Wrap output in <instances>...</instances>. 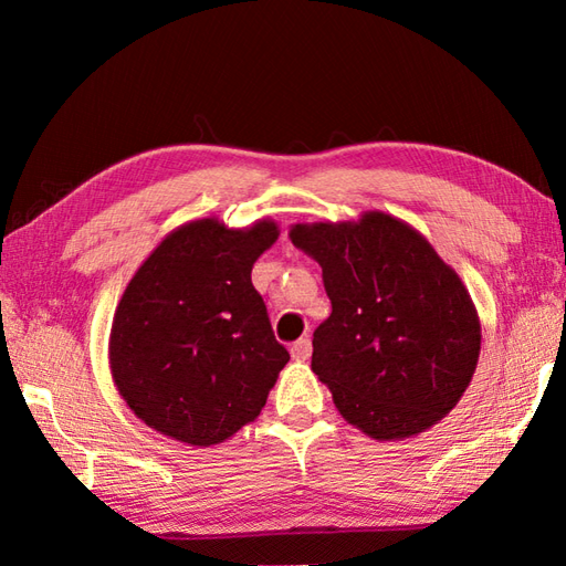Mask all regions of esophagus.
I'll return each mask as SVG.
<instances>
[{"instance_id":"obj_1","label":"esophagus","mask_w":566,"mask_h":566,"mask_svg":"<svg viewBox=\"0 0 566 566\" xmlns=\"http://www.w3.org/2000/svg\"><path fill=\"white\" fill-rule=\"evenodd\" d=\"M311 350H314V347H311V340L302 338L292 345V357L296 359V363H304V359L311 357Z\"/></svg>"}]
</instances>
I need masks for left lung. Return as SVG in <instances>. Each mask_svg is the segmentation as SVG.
Instances as JSON below:
<instances>
[{"mask_svg": "<svg viewBox=\"0 0 566 566\" xmlns=\"http://www.w3.org/2000/svg\"><path fill=\"white\" fill-rule=\"evenodd\" d=\"M290 238L323 270L333 311L314 333L311 369L347 423L375 440H403L448 416L482 350L460 274L384 211L294 223Z\"/></svg>", "mask_w": 566, "mask_h": 566, "instance_id": "1", "label": "left lung"}]
</instances>
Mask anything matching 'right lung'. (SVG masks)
<instances>
[{
	"mask_svg": "<svg viewBox=\"0 0 566 566\" xmlns=\"http://www.w3.org/2000/svg\"><path fill=\"white\" fill-rule=\"evenodd\" d=\"M280 238L197 219L175 228L130 276L116 306L109 367L122 399L163 436L209 448L252 423L290 363L252 264Z\"/></svg>",
	"mask_w": 566,
	"mask_h": 566,
	"instance_id": "1",
	"label": "right lung"
}]
</instances>
